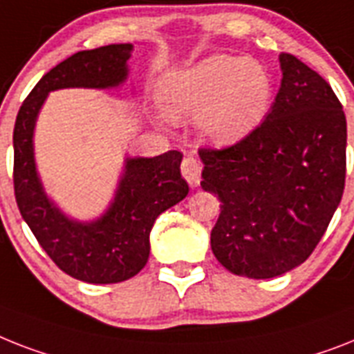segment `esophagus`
I'll return each mask as SVG.
<instances>
[{"label": "esophagus", "instance_id": "34e87169", "mask_svg": "<svg viewBox=\"0 0 354 354\" xmlns=\"http://www.w3.org/2000/svg\"><path fill=\"white\" fill-rule=\"evenodd\" d=\"M182 174L191 187L200 185V180H202V165H200V162H198L196 158L187 156L185 160H183Z\"/></svg>", "mask_w": 354, "mask_h": 354}]
</instances>
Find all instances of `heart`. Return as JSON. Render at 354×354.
Segmentation results:
<instances>
[{
    "label": "heart",
    "instance_id": "1",
    "mask_svg": "<svg viewBox=\"0 0 354 354\" xmlns=\"http://www.w3.org/2000/svg\"><path fill=\"white\" fill-rule=\"evenodd\" d=\"M160 97L172 118H198L207 142L232 145L266 118L272 80L257 59L214 54L165 74Z\"/></svg>",
    "mask_w": 354,
    "mask_h": 354
}]
</instances>
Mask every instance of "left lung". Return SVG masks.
I'll list each match as a JSON object with an SVG mask.
<instances>
[{"mask_svg": "<svg viewBox=\"0 0 354 354\" xmlns=\"http://www.w3.org/2000/svg\"><path fill=\"white\" fill-rule=\"evenodd\" d=\"M281 85L260 127L232 147L202 149L203 191L220 216L211 249L232 274L280 277L309 258L346 183L347 123L318 73L280 54Z\"/></svg>", "mask_w": 354, "mask_h": 354, "instance_id": "8db88e82", "label": "left lung"}]
</instances>
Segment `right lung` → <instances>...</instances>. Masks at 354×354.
Here are the masks:
<instances>
[{
    "label": "right lung",
    "instance_id": "1",
    "mask_svg": "<svg viewBox=\"0 0 354 354\" xmlns=\"http://www.w3.org/2000/svg\"><path fill=\"white\" fill-rule=\"evenodd\" d=\"M132 48L131 43H116L67 57L37 82L14 125V192L23 220L63 272L87 283H118L142 271L156 218L189 192L178 151L125 158L114 198L94 220L65 214L43 187L34 131L47 96L59 88L120 87L129 77Z\"/></svg>",
    "mask_w": 354,
    "mask_h": 354
}]
</instances>
